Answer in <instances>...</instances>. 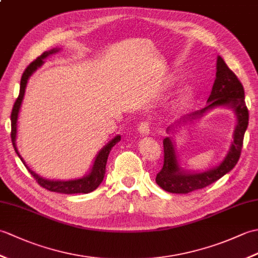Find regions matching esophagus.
<instances>
[{
	"mask_svg": "<svg viewBox=\"0 0 258 258\" xmlns=\"http://www.w3.org/2000/svg\"><path fill=\"white\" fill-rule=\"evenodd\" d=\"M139 131L142 135H149L151 133V123L149 120H143L139 125Z\"/></svg>",
	"mask_w": 258,
	"mask_h": 258,
	"instance_id": "esophagus-1",
	"label": "esophagus"
}]
</instances>
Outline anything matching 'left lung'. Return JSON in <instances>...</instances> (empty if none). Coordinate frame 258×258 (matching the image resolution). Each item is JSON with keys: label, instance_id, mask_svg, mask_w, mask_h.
I'll return each mask as SVG.
<instances>
[{"label": "left lung", "instance_id": "left-lung-1", "mask_svg": "<svg viewBox=\"0 0 258 258\" xmlns=\"http://www.w3.org/2000/svg\"><path fill=\"white\" fill-rule=\"evenodd\" d=\"M220 105L233 107L237 115V125L234 132V141L225 160L222 162L220 166L211 169V171L200 174H186L180 171L178 167L171 139H164V164L155 178L156 183L164 190L169 191V193L186 194L196 189L204 188L223 177L229 171H232L239 160L244 134L248 125V108L245 103V93L242 83L233 71L227 67L225 61L221 56H218L216 80L214 82L212 93L208 97V105L201 111L186 115L180 120L183 123L187 120H193L200 117L206 109ZM178 123L182 122L179 120ZM167 130H169V127Z\"/></svg>", "mask_w": 258, "mask_h": 258}]
</instances>
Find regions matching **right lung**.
I'll return each instance as SVG.
<instances>
[{
	"label": "right lung",
	"mask_w": 258,
	"mask_h": 258,
	"mask_svg": "<svg viewBox=\"0 0 258 258\" xmlns=\"http://www.w3.org/2000/svg\"><path fill=\"white\" fill-rule=\"evenodd\" d=\"M55 52H57V50H51V51L44 52L43 54H41L40 56L35 58L32 63H30L29 67L25 69L23 75H22L21 84H20V94H19L18 98H16V101H15L13 108H12V113H11V139H12V144H13L16 154L19 155L21 161L23 162L25 167L27 168V171H29L32 176L35 178L37 184L42 186L43 188L51 190V191H56V193H64V194H78V193L87 194V193H90V191L96 189L98 187V185L102 183V180L104 178V174H105V167H106L108 154H109V152H111L112 147L116 144L117 142L120 141L119 135L116 136V138H114L100 153H98V155L95 158L94 165H93L92 172L83 178L74 179V180H48V179H44V178L40 177L37 174L32 172L31 169L27 167L25 162L23 161V158H22L21 155L19 154L18 149H16V145H15L16 122H18V115H19L22 100H23V96H24L27 80H29L31 74L34 72V71L38 67H41L43 63V59H44L47 55H50V54L55 53Z\"/></svg>",
	"instance_id": "right-lung-1"
}]
</instances>
